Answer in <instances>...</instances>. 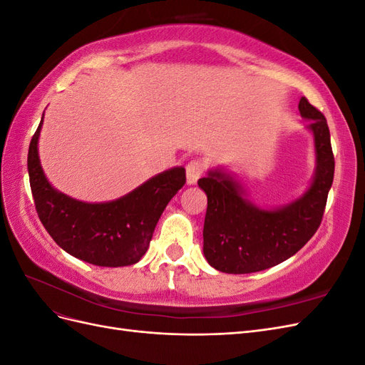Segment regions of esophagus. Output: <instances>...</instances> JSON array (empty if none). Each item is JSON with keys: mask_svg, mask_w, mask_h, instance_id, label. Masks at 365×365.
I'll use <instances>...</instances> for the list:
<instances>
[{"mask_svg": "<svg viewBox=\"0 0 365 365\" xmlns=\"http://www.w3.org/2000/svg\"><path fill=\"white\" fill-rule=\"evenodd\" d=\"M205 164L201 160H192L185 168V178H187V184L193 185L197 182V180L201 178V175L204 173Z\"/></svg>", "mask_w": 365, "mask_h": 365, "instance_id": "obj_1", "label": "esophagus"}]
</instances>
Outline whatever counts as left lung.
Instances as JSON below:
<instances>
[{
	"label": "left lung",
	"mask_w": 365,
	"mask_h": 365,
	"mask_svg": "<svg viewBox=\"0 0 365 365\" xmlns=\"http://www.w3.org/2000/svg\"><path fill=\"white\" fill-rule=\"evenodd\" d=\"M298 111L309 120L317 168L309 189L288 205L264 210L250 202L242 185L220 169L208 170L197 185L207 195L204 256L227 274H250L275 267L302 250L318 230L334 182L335 160L326 117L300 98Z\"/></svg>",
	"instance_id": "left-lung-1"
}]
</instances>
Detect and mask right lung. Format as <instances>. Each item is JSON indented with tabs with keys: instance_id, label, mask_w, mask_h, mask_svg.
I'll list each match as a JSON object with an SVG mask.
<instances>
[{
	"instance_id": "right-lung-1",
	"label": "right lung",
	"mask_w": 365,
	"mask_h": 365,
	"mask_svg": "<svg viewBox=\"0 0 365 365\" xmlns=\"http://www.w3.org/2000/svg\"><path fill=\"white\" fill-rule=\"evenodd\" d=\"M42 120L27 157L31 195L42 225L63 251L83 262L109 268L137 263L149 248L165 205L185 184V169L161 172L115 201L73 200L54 189L42 170L38 153Z\"/></svg>"
}]
</instances>
